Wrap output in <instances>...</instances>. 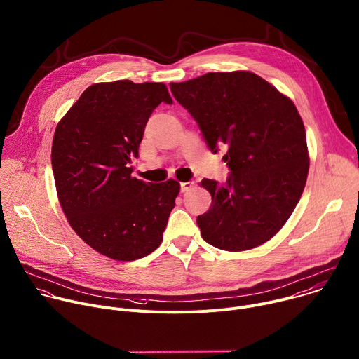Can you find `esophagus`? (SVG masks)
<instances>
[{
	"label": "esophagus",
	"mask_w": 359,
	"mask_h": 359,
	"mask_svg": "<svg viewBox=\"0 0 359 359\" xmlns=\"http://www.w3.org/2000/svg\"><path fill=\"white\" fill-rule=\"evenodd\" d=\"M194 188V182H181V191L182 192H188V191H191Z\"/></svg>",
	"instance_id": "34e87169"
}]
</instances>
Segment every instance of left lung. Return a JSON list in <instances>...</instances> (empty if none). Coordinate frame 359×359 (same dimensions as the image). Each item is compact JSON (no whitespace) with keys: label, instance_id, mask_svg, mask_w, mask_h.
<instances>
[{"label":"left lung","instance_id":"8db88e82","mask_svg":"<svg viewBox=\"0 0 359 359\" xmlns=\"http://www.w3.org/2000/svg\"><path fill=\"white\" fill-rule=\"evenodd\" d=\"M196 120L210 151L226 146V185L202 180L212 195L196 224L203 241L243 252L270 241L304 191L310 158L304 123L290 97L249 70L209 72L170 83Z\"/></svg>","mask_w":359,"mask_h":359}]
</instances>
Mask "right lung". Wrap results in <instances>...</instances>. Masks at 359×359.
Instances as JSON below:
<instances>
[{"label":"right lung","instance_id":"add662e5","mask_svg":"<svg viewBox=\"0 0 359 359\" xmlns=\"http://www.w3.org/2000/svg\"><path fill=\"white\" fill-rule=\"evenodd\" d=\"M172 103L164 83L131 81L89 86L56 126L52 170L65 217L92 249L131 262L163 242L180 182L131 175L147 120Z\"/></svg>","mask_w":359,"mask_h":359}]
</instances>
